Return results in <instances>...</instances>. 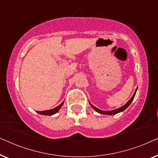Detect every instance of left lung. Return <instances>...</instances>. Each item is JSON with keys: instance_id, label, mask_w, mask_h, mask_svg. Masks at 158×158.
<instances>
[{"instance_id": "8db88e82", "label": "left lung", "mask_w": 158, "mask_h": 158, "mask_svg": "<svg viewBox=\"0 0 158 158\" xmlns=\"http://www.w3.org/2000/svg\"><path fill=\"white\" fill-rule=\"evenodd\" d=\"M136 91H137V89H136L135 94H134V95L132 96V97H131V98L130 100H129L128 102L126 103V104H125L124 106H122V107L118 108V109H117L113 110V111H101V110L97 109L96 107L94 106H93L92 104H90V106H91V107L93 108V109H94V110H96V111L97 112H98V113L102 114H107V115H114V114H117V113H119V112H121V111H124V110L126 109L128 107L129 105H130V103H131V101H133L134 98H135V94H136Z\"/></svg>"}]
</instances>
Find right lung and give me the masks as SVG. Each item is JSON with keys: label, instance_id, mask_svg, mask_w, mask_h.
<instances>
[{"label": "right lung", "instance_id": "obj_1", "mask_svg": "<svg viewBox=\"0 0 158 158\" xmlns=\"http://www.w3.org/2000/svg\"><path fill=\"white\" fill-rule=\"evenodd\" d=\"M62 105H63V102H62L61 104H60L59 106H58L55 107V109H50V110H46V111H37V113L42 114V115H49V116L53 115V114L57 113V112L59 111L60 109L62 107Z\"/></svg>", "mask_w": 158, "mask_h": 158}]
</instances>
